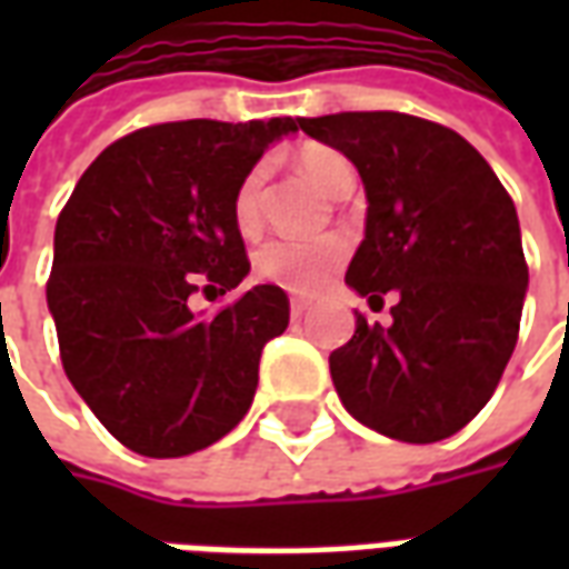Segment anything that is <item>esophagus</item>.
<instances>
[{
    "label": "esophagus",
    "instance_id": "obj_1",
    "mask_svg": "<svg viewBox=\"0 0 569 569\" xmlns=\"http://www.w3.org/2000/svg\"><path fill=\"white\" fill-rule=\"evenodd\" d=\"M308 308H310V301L308 298H292V301H289V310H292V320H301V317H305V313H308Z\"/></svg>",
    "mask_w": 569,
    "mask_h": 569
}]
</instances>
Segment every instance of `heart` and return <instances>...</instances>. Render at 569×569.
Segmentation results:
<instances>
[{"instance_id":"obj_1","label":"heart","mask_w":569,"mask_h":569,"mask_svg":"<svg viewBox=\"0 0 569 569\" xmlns=\"http://www.w3.org/2000/svg\"><path fill=\"white\" fill-rule=\"evenodd\" d=\"M296 163L310 182L322 188L326 194L341 198L345 191L357 182V170L347 161L341 151L329 146H301L296 151ZM264 182L268 170L264 163H256L247 176L240 179L234 198H231V219L234 228L243 237H256L264 222ZM347 259V240L345 237H313V240H271L256 252L252 271L261 283L280 286L286 292L310 296L317 292L329 277H332Z\"/></svg>"}]
</instances>
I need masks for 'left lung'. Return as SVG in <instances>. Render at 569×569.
I'll return each instance as SVG.
<instances>
[{"label": "left lung", "instance_id": "1", "mask_svg": "<svg viewBox=\"0 0 569 569\" xmlns=\"http://www.w3.org/2000/svg\"><path fill=\"white\" fill-rule=\"evenodd\" d=\"M345 154L366 186V240L347 286L369 301L396 289L393 322L329 357L345 408L375 432L429 445L460 432L512 357L527 261L512 198L469 142L402 112L298 118Z\"/></svg>", "mask_w": 569, "mask_h": 569}]
</instances>
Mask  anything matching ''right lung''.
<instances>
[{"label": "right lung", "mask_w": 569, "mask_h": 569, "mask_svg": "<svg viewBox=\"0 0 569 569\" xmlns=\"http://www.w3.org/2000/svg\"><path fill=\"white\" fill-rule=\"evenodd\" d=\"M298 118L170 121L128 133L84 170L54 231L48 310L69 383L124 448L186 457L228 436L259 387L289 298L261 283L200 317L188 298L249 273L231 198Z\"/></svg>", "instance_id": "add662e5"}]
</instances>
